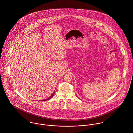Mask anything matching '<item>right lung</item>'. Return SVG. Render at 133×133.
<instances>
[{
  "instance_id": "right-lung-1",
  "label": "right lung",
  "mask_w": 133,
  "mask_h": 133,
  "mask_svg": "<svg viewBox=\"0 0 133 133\" xmlns=\"http://www.w3.org/2000/svg\"><path fill=\"white\" fill-rule=\"evenodd\" d=\"M54 94H55V91L54 92V93L52 94V95H51V96H50L49 98H47V99H43V100H39V101H46V100H49V99H50L53 96V95H54Z\"/></svg>"
}]
</instances>
